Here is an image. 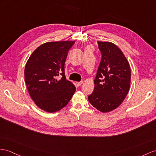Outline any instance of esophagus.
<instances>
[{"label":"esophagus","instance_id":"34e87169","mask_svg":"<svg viewBox=\"0 0 156 156\" xmlns=\"http://www.w3.org/2000/svg\"><path fill=\"white\" fill-rule=\"evenodd\" d=\"M83 84V81H80V82H76V85L77 87L81 86Z\"/></svg>","mask_w":156,"mask_h":156}]
</instances>
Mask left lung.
<instances>
[{
	"label": "left lung",
	"mask_w": 156,
	"mask_h": 156,
	"mask_svg": "<svg viewBox=\"0 0 156 156\" xmlns=\"http://www.w3.org/2000/svg\"><path fill=\"white\" fill-rule=\"evenodd\" d=\"M101 53L94 89L88 97L90 103L102 112L112 111L120 106L130 86L131 71L122 51L108 41H97Z\"/></svg>",
	"instance_id": "left-lung-1"
}]
</instances>
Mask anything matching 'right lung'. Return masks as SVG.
<instances>
[{
    "instance_id": "obj_1",
    "label": "right lung",
    "mask_w": 156,
    "mask_h": 156,
    "mask_svg": "<svg viewBox=\"0 0 156 156\" xmlns=\"http://www.w3.org/2000/svg\"><path fill=\"white\" fill-rule=\"evenodd\" d=\"M74 43H45L32 53L26 64L24 79L30 95L45 111L54 112L66 107L76 90L66 79L64 69L68 51ZM59 75L60 80L57 78Z\"/></svg>"
}]
</instances>
